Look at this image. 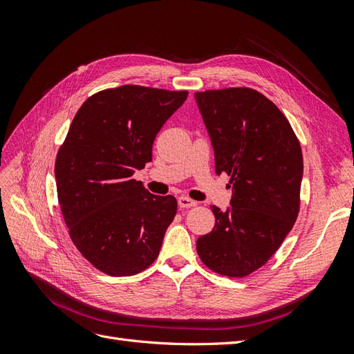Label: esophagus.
Instances as JSON below:
<instances>
[{
	"label": "esophagus",
	"instance_id": "obj_1",
	"mask_svg": "<svg viewBox=\"0 0 354 354\" xmlns=\"http://www.w3.org/2000/svg\"><path fill=\"white\" fill-rule=\"evenodd\" d=\"M196 205H198V202L187 198V196H180L178 198V207L180 208H192V207H196Z\"/></svg>",
	"mask_w": 354,
	"mask_h": 354
}]
</instances>
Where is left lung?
<instances>
[{
    "label": "left lung",
    "mask_w": 354,
    "mask_h": 354,
    "mask_svg": "<svg viewBox=\"0 0 354 354\" xmlns=\"http://www.w3.org/2000/svg\"><path fill=\"white\" fill-rule=\"evenodd\" d=\"M195 99L216 173L230 176L233 192L227 211L211 207L216 226L196 251L212 272L248 276L272 259L298 217L301 146L286 116L257 90H208Z\"/></svg>",
    "instance_id": "obj_1"
}]
</instances>
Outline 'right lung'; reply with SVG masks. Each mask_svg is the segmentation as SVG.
<instances>
[{
	"instance_id": "add662e5",
	"label": "right lung",
	"mask_w": 354,
	"mask_h": 354,
	"mask_svg": "<svg viewBox=\"0 0 354 354\" xmlns=\"http://www.w3.org/2000/svg\"><path fill=\"white\" fill-rule=\"evenodd\" d=\"M186 99L187 91L142 85L99 91L59 149L57 198L71 239L106 274H137L159 255L177 201L152 195L133 174L151 162L156 134Z\"/></svg>"
}]
</instances>
